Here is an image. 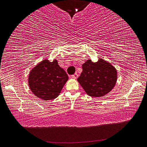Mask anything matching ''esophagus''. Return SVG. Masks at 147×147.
<instances>
[{
    "instance_id": "obj_1",
    "label": "esophagus",
    "mask_w": 147,
    "mask_h": 147,
    "mask_svg": "<svg viewBox=\"0 0 147 147\" xmlns=\"http://www.w3.org/2000/svg\"><path fill=\"white\" fill-rule=\"evenodd\" d=\"M78 74L77 73H75L74 74H73V75H72L71 76V78H74V79H76V78H78Z\"/></svg>"
}]
</instances>
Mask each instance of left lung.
<instances>
[{
  "instance_id": "1",
  "label": "left lung",
  "mask_w": 147,
  "mask_h": 147,
  "mask_svg": "<svg viewBox=\"0 0 147 147\" xmlns=\"http://www.w3.org/2000/svg\"><path fill=\"white\" fill-rule=\"evenodd\" d=\"M78 82L91 97H101L113 89L117 80V71L110 63L102 59L92 62L88 60L82 65V72Z\"/></svg>"
}]
</instances>
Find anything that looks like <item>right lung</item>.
<instances>
[{
    "instance_id": "right-lung-1",
    "label": "right lung",
    "mask_w": 147,
    "mask_h": 147,
    "mask_svg": "<svg viewBox=\"0 0 147 147\" xmlns=\"http://www.w3.org/2000/svg\"><path fill=\"white\" fill-rule=\"evenodd\" d=\"M69 77L57 63L44 59L31 70L29 86L32 92L43 100H52L58 96Z\"/></svg>"
}]
</instances>
